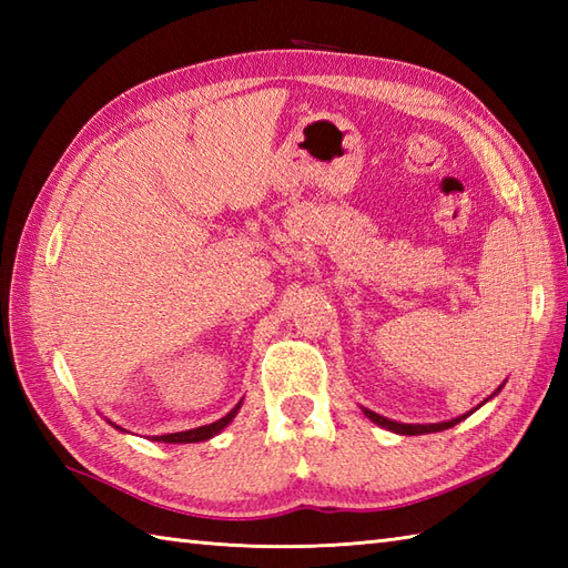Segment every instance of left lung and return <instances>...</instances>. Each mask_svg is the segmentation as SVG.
Masks as SVG:
<instances>
[{"mask_svg": "<svg viewBox=\"0 0 568 568\" xmlns=\"http://www.w3.org/2000/svg\"><path fill=\"white\" fill-rule=\"evenodd\" d=\"M366 417L376 422V425L390 429V432H397V434H429V432H442V429H449L454 425H458L464 417H456V419H449V422H439V425H403V422H393L388 417H381L376 413H371V409H364Z\"/></svg>", "mask_w": 568, "mask_h": 568, "instance_id": "left-lung-1", "label": "left lung"}]
</instances>
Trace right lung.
Wrapping results in <instances>:
<instances>
[{"instance_id":"add662e5","label":"right lung","mask_w":568,"mask_h":568,"mask_svg":"<svg viewBox=\"0 0 568 568\" xmlns=\"http://www.w3.org/2000/svg\"><path fill=\"white\" fill-rule=\"evenodd\" d=\"M241 405V403H239ZM239 405L232 409V413L224 415L222 419L212 422V425H204L197 429H185V432H175V434H161V437H153L155 442H165V444H192V442H204V439H212L214 434H220L229 422L234 419V415L239 413Z\"/></svg>"}]
</instances>
